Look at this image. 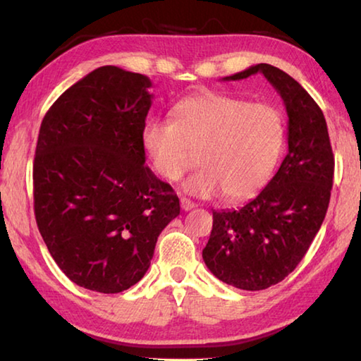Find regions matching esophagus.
Wrapping results in <instances>:
<instances>
[{
  "mask_svg": "<svg viewBox=\"0 0 361 361\" xmlns=\"http://www.w3.org/2000/svg\"><path fill=\"white\" fill-rule=\"evenodd\" d=\"M180 205H181V210H185V212L192 210L194 207H195V204H194V202H191V200L186 199V197H183V199L180 200Z\"/></svg>",
  "mask_w": 361,
  "mask_h": 361,
  "instance_id": "1",
  "label": "esophagus"
}]
</instances>
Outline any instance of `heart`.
I'll return each instance as SVG.
<instances>
[{"label": "heart", "mask_w": 361, "mask_h": 361, "mask_svg": "<svg viewBox=\"0 0 361 361\" xmlns=\"http://www.w3.org/2000/svg\"><path fill=\"white\" fill-rule=\"evenodd\" d=\"M286 140L283 113L271 103L204 92L172 108L170 121L151 119L142 130V146L152 169L170 183L200 167L185 183L199 197L224 192L245 200L267 185Z\"/></svg>", "instance_id": "heart-1"}]
</instances>
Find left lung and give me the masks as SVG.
Returning a JSON list of instances; mask_svg holds the SVG:
<instances>
[{
  "mask_svg": "<svg viewBox=\"0 0 361 361\" xmlns=\"http://www.w3.org/2000/svg\"><path fill=\"white\" fill-rule=\"evenodd\" d=\"M256 73L276 87L288 114V152L266 188L239 210L213 212L202 258L221 282L258 291L295 271L325 219L331 197L334 156L325 116L298 81L258 63L224 81Z\"/></svg>",
  "mask_w": 361,
  "mask_h": 361,
  "instance_id": "left-lung-1",
  "label": "left lung"
}]
</instances>
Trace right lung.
I'll use <instances>...</instances> for the list:
<instances>
[{"label":"right lung","instance_id":"obj_1","mask_svg":"<svg viewBox=\"0 0 361 361\" xmlns=\"http://www.w3.org/2000/svg\"><path fill=\"white\" fill-rule=\"evenodd\" d=\"M149 78L100 66L54 102L33 162L36 224L71 282L121 293L142 280L157 237L180 215L169 183L145 166Z\"/></svg>","mask_w":361,"mask_h":361}]
</instances>
